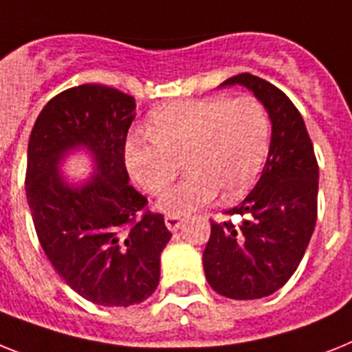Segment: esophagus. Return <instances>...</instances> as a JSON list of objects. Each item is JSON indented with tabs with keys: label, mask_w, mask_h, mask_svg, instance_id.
I'll list each match as a JSON object with an SVG mask.
<instances>
[{
	"label": "esophagus",
	"mask_w": 352,
	"mask_h": 352,
	"mask_svg": "<svg viewBox=\"0 0 352 352\" xmlns=\"http://www.w3.org/2000/svg\"><path fill=\"white\" fill-rule=\"evenodd\" d=\"M183 225V219L179 216H165V226L170 232H176Z\"/></svg>",
	"instance_id": "esophagus-1"
}]
</instances>
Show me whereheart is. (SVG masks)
<instances>
[{
  "label": "heart",
  "instance_id": "heart-1",
  "mask_svg": "<svg viewBox=\"0 0 352 352\" xmlns=\"http://www.w3.org/2000/svg\"><path fill=\"white\" fill-rule=\"evenodd\" d=\"M149 138L126 145L127 170L149 194H160L185 162L187 176L158 199L169 216H187L216 201L243 196L268 153L270 118L254 97L225 95L179 100L151 115Z\"/></svg>",
  "mask_w": 352,
  "mask_h": 352
}]
</instances>
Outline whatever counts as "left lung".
<instances>
[{
  "mask_svg": "<svg viewBox=\"0 0 352 352\" xmlns=\"http://www.w3.org/2000/svg\"><path fill=\"white\" fill-rule=\"evenodd\" d=\"M239 84L268 111L272 140L254 190L226 212L243 223H212L203 252L210 287L234 300L268 297L298 268L316 223L318 164L304 118L274 84L250 74L226 78Z\"/></svg>",
  "mask_w": 352,
  "mask_h": 352,
  "instance_id": "1",
  "label": "left lung"
}]
</instances>
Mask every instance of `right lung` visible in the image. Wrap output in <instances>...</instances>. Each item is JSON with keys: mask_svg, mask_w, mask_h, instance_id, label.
I'll list each match as a JSON object with an SVG mask.
<instances>
[{"mask_svg": "<svg viewBox=\"0 0 352 352\" xmlns=\"http://www.w3.org/2000/svg\"><path fill=\"white\" fill-rule=\"evenodd\" d=\"M135 98L102 84L59 93L39 113L26 155V199L39 243L55 272L86 300L140 304L160 283V255L173 234L133 185L124 147ZM86 150L94 174L74 182L65 158Z\"/></svg>", "mask_w": 352, "mask_h": 352, "instance_id": "1", "label": "right lung"}]
</instances>
